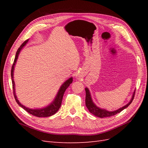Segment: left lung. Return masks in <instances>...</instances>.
I'll list each match as a JSON object with an SVG mask.
<instances>
[{"mask_svg":"<svg viewBox=\"0 0 148 148\" xmlns=\"http://www.w3.org/2000/svg\"><path fill=\"white\" fill-rule=\"evenodd\" d=\"M85 91H86V99H85V102H86V106L87 107V108L88 109L89 111L92 114L95 115V116H96V117H100V118L111 117V116H113L118 113H120L121 111H122L123 109L127 108V107L131 104L132 102L133 101V100L134 99V97H135V91L133 93L131 101H130V102L126 106L122 107V108H120L117 110H115L113 112H109V111H107L104 109H101L99 108L98 107H97L95 104H94L92 99H91V97L90 95V93H89V89L87 88H85Z\"/></svg>","mask_w":148,"mask_h":148,"instance_id":"obj_1","label":"left lung"}]
</instances>
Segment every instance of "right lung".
<instances>
[{"mask_svg": "<svg viewBox=\"0 0 148 148\" xmlns=\"http://www.w3.org/2000/svg\"><path fill=\"white\" fill-rule=\"evenodd\" d=\"M28 41V39L26 40V41L21 44L20 46V47L18 49V50L16 51V56L15 57V60L14 62H13V64L12 65V70H11V77H12V85H13V95H14L15 99L16 102L18 103L20 106H21L22 108L23 109H25L27 112H28L29 114L33 115L34 116H36V117H50V116L55 114L59 110V108L61 106L62 104V99H63V96L64 95V92L65 91V90L66 89V88H68L70 84L72 83L73 82V78L72 77L69 78L68 80L66 81L62 85V86L60 87L59 92L57 93V95L56 97L55 100L53 101L51 104L49 105V106H47V107H45L44 109H31L28 108V107H26L25 106H23L22 104H21L20 102L18 101V100L17 99L16 96L15 95V83L14 81H13V70H14V66L15 65V63L16 62V60L18 59V57L19 53L21 51V49L23 48V47H24L26 44L27 43V42Z\"/></svg>", "mask_w": 148, "mask_h": 148, "instance_id": "1", "label": "right lung"}]
</instances>
